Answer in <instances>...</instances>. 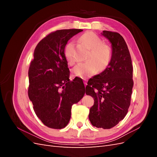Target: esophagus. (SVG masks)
Returning a JSON list of instances; mask_svg holds the SVG:
<instances>
[{
	"label": "esophagus",
	"instance_id": "esophagus-1",
	"mask_svg": "<svg viewBox=\"0 0 157 157\" xmlns=\"http://www.w3.org/2000/svg\"><path fill=\"white\" fill-rule=\"evenodd\" d=\"M84 86L86 87V85H87V82H86V80H84Z\"/></svg>",
	"mask_w": 157,
	"mask_h": 157
}]
</instances>
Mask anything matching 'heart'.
<instances>
[{
  "label": "heart",
  "instance_id": "b5f03b06",
  "mask_svg": "<svg viewBox=\"0 0 157 157\" xmlns=\"http://www.w3.org/2000/svg\"><path fill=\"white\" fill-rule=\"evenodd\" d=\"M80 40L85 44L90 50L87 57V61L77 65L72 69L75 77L82 78L93 75L98 71L102 72L105 70L111 61V47L96 33L87 31L80 36ZM65 58L70 65H73L76 61L75 54V44L69 41L65 44L63 50Z\"/></svg>",
  "mask_w": 157,
  "mask_h": 157
}]
</instances>
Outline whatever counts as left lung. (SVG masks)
I'll return each instance as SVG.
<instances>
[{"label": "left lung", "instance_id": "obj_1", "mask_svg": "<svg viewBox=\"0 0 157 157\" xmlns=\"http://www.w3.org/2000/svg\"><path fill=\"white\" fill-rule=\"evenodd\" d=\"M102 35L112 44L109 67L90 78L86 94L94 98L89 120L96 128L110 129L125 117L130 107L133 81L131 56L126 42L119 33L103 31Z\"/></svg>", "mask_w": 157, "mask_h": 157}]
</instances>
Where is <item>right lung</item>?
<instances>
[{
  "label": "right lung",
  "instance_id": "obj_1",
  "mask_svg": "<svg viewBox=\"0 0 157 157\" xmlns=\"http://www.w3.org/2000/svg\"><path fill=\"white\" fill-rule=\"evenodd\" d=\"M82 29H61L50 33L35 49L29 68L28 96L38 118L47 127L65 128L69 122L71 107L85 94L82 80H69L63 50L67 41Z\"/></svg>",
  "mask_w": 157,
  "mask_h": 157
}]
</instances>
